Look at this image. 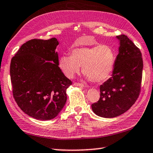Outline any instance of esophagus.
Wrapping results in <instances>:
<instances>
[{
    "label": "esophagus",
    "instance_id": "esophagus-1",
    "mask_svg": "<svg viewBox=\"0 0 153 153\" xmlns=\"http://www.w3.org/2000/svg\"><path fill=\"white\" fill-rule=\"evenodd\" d=\"M74 86H79V87H84V84H80V83H76V82H74Z\"/></svg>",
    "mask_w": 153,
    "mask_h": 153
}]
</instances>
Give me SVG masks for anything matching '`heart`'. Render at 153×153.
I'll return each mask as SVG.
<instances>
[{"label":"heart","mask_w":153,"mask_h":153,"mask_svg":"<svg viewBox=\"0 0 153 153\" xmlns=\"http://www.w3.org/2000/svg\"><path fill=\"white\" fill-rule=\"evenodd\" d=\"M116 50L108 45L82 47L73 50L71 55H62L59 67L68 77L82 71L87 79L94 82H102L112 73L116 60Z\"/></svg>","instance_id":"b5f03b06"}]
</instances>
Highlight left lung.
Masks as SVG:
<instances>
[{
    "label": "left lung",
    "mask_w": 153,
    "mask_h": 153,
    "mask_svg": "<svg viewBox=\"0 0 153 153\" xmlns=\"http://www.w3.org/2000/svg\"><path fill=\"white\" fill-rule=\"evenodd\" d=\"M118 54L110 79L100 86V98L92 104L93 112L103 118H114L134 104L141 90L143 60L140 50L127 36H116Z\"/></svg>",
    "instance_id": "obj_1"
}]
</instances>
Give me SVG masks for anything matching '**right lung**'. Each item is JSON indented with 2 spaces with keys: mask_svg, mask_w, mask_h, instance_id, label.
I'll use <instances>...</instances> for the list:
<instances>
[{
  "mask_svg": "<svg viewBox=\"0 0 153 153\" xmlns=\"http://www.w3.org/2000/svg\"><path fill=\"white\" fill-rule=\"evenodd\" d=\"M56 38L31 39L21 46L10 65L13 94L24 113L39 120L54 118L67 101L72 82L59 67Z\"/></svg>",
  "mask_w": 153,
  "mask_h": 153,
  "instance_id": "add662e5",
  "label": "right lung"
}]
</instances>
